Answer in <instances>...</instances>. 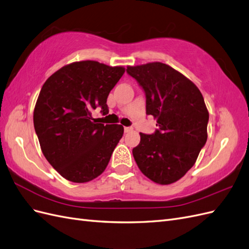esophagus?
Masks as SVG:
<instances>
[{
  "instance_id": "obj_1",
  "label": "esophagus",
  "mask_w": 249,
  "mask_h": 249,
  "mask_svg": "<svg viewBox=\"0 0 249 249\" xmlns=\"http://www.w3.org/2000/svg\"><path fill=\"white\" fill-rule=\"evenodd\" d=\"M133 130L132 127H124V131L127 133V132H131Z\"/></svg>"
}]
</instances>
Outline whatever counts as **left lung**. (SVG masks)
<instances>
[{
	"label": "left lung",
	"instance_id": "1",
	"mask_svg": "<svg viewBox=\"0 0 249 249\" xmlns=\"http://www.w3.org/2000/svg\"><path fill=\"white\" fill-rule=\"evenodd\" d=\"M146 95V113L156 119L152 134L140 133L132 149L138 167L149 179L170 184L194 166L207 143L209 111L196 85L166 63L127 67Z\"/></svg>",
	"mask_w": 249,
	"mask_h": 249
}]
</instances>
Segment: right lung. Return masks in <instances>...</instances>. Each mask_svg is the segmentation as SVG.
<instances>
[{
    "label": "right lung",
    "mask_w": 249,
    "mask_h": 249,
    "mask_svg": "<svg viewBox=\"0 0 249 249\" xmlns=\"http://www.w3.org/2000/svg\"><path fill=\"white\" fill-rule=\"evenodd\" d=\"M124 72L123 67L77 61L56 71L42 85L34 129L45 158L66 179L88 182L107 167L124 128L96 123L91 111L100 107L107 115L109 91Z\"/></svg>",
    "instance_id": "obj_1"
}]
</instances>
